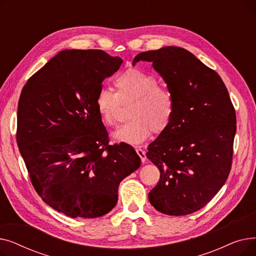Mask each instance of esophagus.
Masks as SVG:
<instances>
[{
    "label": "esophagus",
    "mask_w": 256,
    "mask_h": 256,
    "mask_svg": "<svg viewBox=\"0 0 256 256\" xmlns=\"http://www.w3.org/2000/svg\"><path fill=\"white\" fill-rule=\"evenodd\" d=\"M136 152H137V154L140 156V158H141V160H142V163H144L145 160H146V154H145V152L142 150V148H136Z\"/></svg>",
    "instance_id": "esophagus-1"
}]
</instances>
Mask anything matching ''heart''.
Returning <instances> with one entry per match:
<instances>
[{
  "label": "heart",
  "instance_id": "1",
  "mask_svg": "<svg viewBox=\"0 0 256 256\" xmlns=\"http://www.w3.org/2000/svg\"><path fill=\"white\" fill-rule=\"evenodd\" d=\"M115 86L117 92L106 87L98 89L96 106L104 124L116 126L121 102H132L128 110L132 119L114 132L117 141L139 144L152 130L158 134L169 126L176 112V100L169 89L160 86L154 76L130 68L117 76Z\"/></svg>",
  "mask_w": 256,
  "mask_h": 256
}]
</instances>
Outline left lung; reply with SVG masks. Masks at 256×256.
<instances>
[{
	"mask_svg": "<svg viewBox=\"0 0 256 256\" xmlns=\"http://www.w3.org/2000/svg\"><path fill=\"white\" fill-rule=\"evenodd\" d=\"M152 62L176 100L169 126L148 145L146 156L160 170L152 206L169 216L202 208L225 184L232 164L236 110L220 76L178 46L140 52Z\"/></svg>",
	"mask_w": 256,
	"mask_h": 256,
	"instance_id": "obj_1",
	"label": "left lung"
}]
</instances>
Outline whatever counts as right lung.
Here are the masks:
<instances>
[{"instance_id":"obj_1","label":"right lung","mask_w":256,"mask_h":256,"mask_svg":"<svg viewBox=\"0 0 256 256\" xmlns=\"http://www.w3.org/2000/svg\"><path fill=\"white\" fill-rule=\"evenodd\" d=\"M122 60L102 50H65L35 72L18 100L16 141L37 194L72 218H98L117 204L120 182L141 165L126 143L110 145L96 106Z\"/></svg>"}]
</instances>
